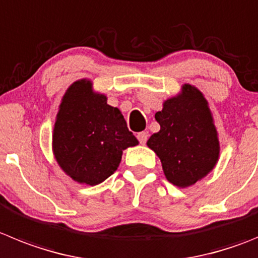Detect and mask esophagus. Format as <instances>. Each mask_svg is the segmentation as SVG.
Listing matches in <instances>:
<instances>
[{"label":"esophagus","mask_w":258,"mask_h":258,"mask_svg":"<svg viewBox=\"0 0 258 258\" xmlns=\"http://www.w3.org/2000/svg\"><path fill=\"white\" fill-rule=\"evenodd\" d=\"M137 138H138V141L141 145H145L148 139V133L147 132H141V133L137 134Z\"/></svg>","instance_id":"34e87169"}]
</instances>
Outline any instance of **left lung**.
Masks as SVG:
<instances>
[{"label": "left lung", "instance_id": "1", "mask_svg": "<svg viewBox=\"0 0 258 258\" xmlns=\"http://www.w3.org/2000/svg\"><path fill=\"white\" fill-rule=\"evenodd\" d=\"M160 132L147 146L160 157L165 176L185 188L206 176L215 167L220 146L207 101L196 87L185 84L179 96L164 102L156 112Z\"/></svg>", "mask_w": 258, "mask_h": 258}]
</instances>
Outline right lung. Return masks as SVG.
<instances>
[{
	"mask_svg": "<svg viewBox=\"0 0 258 258\" xmlns=\"http://www.w3.org/2000/svg\"><path fill=\"white\" fill-rule=\"evenodd\" d=\"M138 145L119 108L82 79L66 91L56 117L52 148L61 169L78 183L97 185L116 171L122 151Z\"/></svg>",
	"mask_w": 258,
	"mask_h": 258,
	"instance_id": "obj_1",
	"label": "right lung"
}]
</instances>
